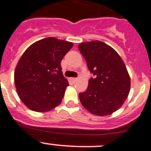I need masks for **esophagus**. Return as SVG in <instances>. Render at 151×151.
<instances>
[{
	"mask_svg": "<svg viewBox=\"0 0 151 151\" xmlns=\"http://www.w3.org/2000/svg\"><path fill=\"white\" fill-rule=\"evenodd\" d=\"M71 81H73V82H76L77 81V78H71Z\"/></svg>",
	"mask_w": 151,
	"mask_h": 151,
	"instance_id": "1",
	"label": "esophagus"
}]
</instances>
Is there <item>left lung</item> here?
<instances>
[{"label": "left lung", "instance_id": "obj_1", "mask_svg": "<svg viewBox=\"0 0 151 151\" xmlns=\"http://www.w3.org/2000/svg\"><path fill=\"white\" fill-rule=\"evenodd\" d=\"M78 49L94 76L86 91L79 93L81 105L95 115L112 114L122 106L130 91V77L122 58L99 40L81 42Z\"/></svg>", "mask_w": 151, "mask_h": 151}]
</instances>
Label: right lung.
<instances>
[{
  "label": "right lung",
  "mask_w": 151,
  "mask_h": 151,
  "mask_svg": "<svg viewBox=\"0 0 151 151\" xmlns=\"http://www.w3.org/2000/svg\"><path fill=\"white\" fill-rule=\"evenodd\" d=\"M73 43L55 37L37 41L21 57L14 73L17 93L30 110L46 112L61 103L69 85L60 62Z\"/></svg>",
  "instance_id": "right-lung-1"
}]
</instances>
